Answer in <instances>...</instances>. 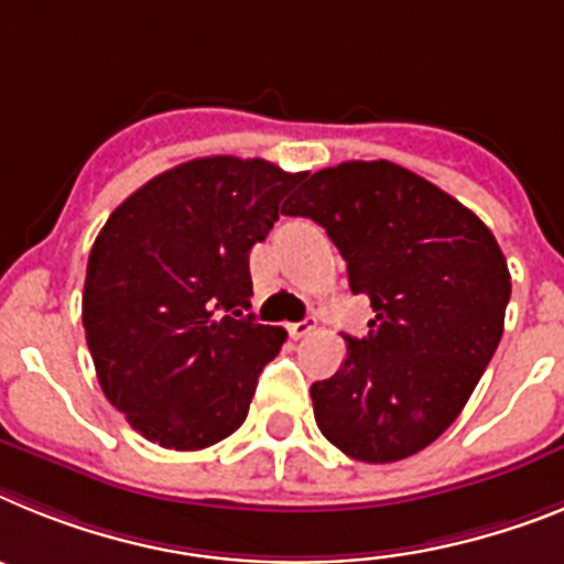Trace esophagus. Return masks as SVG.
I'll return each mask as SVG.
<instances>
[{
  "label": "esophagus",
  "instance_id": "esophagus-1",
  "mask_svg": "<svg viewBox=\"0 0 564 564\" xmlns=\"http://www.w3.org/2000/svg\"><path fill=\"white\" fill-rule=\"evenodd\" d=\"M312 329H315V317H303V321H297V323H289V335L295 337V340L306 337Z\"/></svg>",
  "mask_w": 564,
  "mask_h": 564
}]
</instances>
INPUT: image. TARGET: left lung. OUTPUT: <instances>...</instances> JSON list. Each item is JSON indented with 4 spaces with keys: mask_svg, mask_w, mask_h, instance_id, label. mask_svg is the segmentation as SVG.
Returning <instances> with one entry per match:
<instances>
[{
    "mask_svg": "<svg viewBox=\"0 0 564 564\" xmlns=\"http://www.w3.org/2000/svg\"><path fill=\"white\" fill-rule=\"evenodd\" d=\"M286 215L326 229L349 286L375 310L346 360L312 383L317 429L360 463L423 452L457 420L506 326L511 272L491 229L457 198L391 161L312 175Z\"/></svg>",
    "mask_w": 564,
    "mask_h": 564,
    "instance_id": "1",
    "label": "left lung"
}]
</instances>
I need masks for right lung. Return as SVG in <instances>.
<instances>
[{
  "label": "right lung",
  "instance_id": "1",
  "mask_svg": "<svg viewBox=\"0 0 564 564\" xmlns=\"http://www.w3.org/2000/svg\"><path fill=\"white\" fill-rule=\"evenodd\" d=\"M306 173L213 155L112 209L87 261L82 323L101 391L150 443L198 452L241 429L281 326L243 317L249 249Z\"/></svg>",
  "mask_w": 564,
  "mask_h": 564
}]
</instances>
